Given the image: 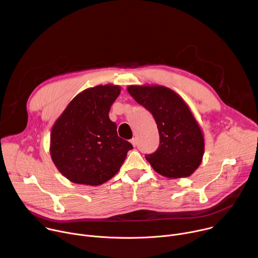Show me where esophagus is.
<instances>
[{
    "label": "esophagus",
    "instance_id": "1",
    "mask_svg": "<svg viewBox=\"0 0 258 258\" xmlns=\"http://www.w3.org/2000/svg\"><path fill=\"white\" fill-rule=\"evenodd\" d=\"M131 143H132V144H133V146L135 147V146L137 145V139H136V138H133V139L131 140Z\"/></svg>",
    "mask_w": 258,
    "mask_h": 258
}]
</instances>
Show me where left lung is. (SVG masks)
I'll use <instances>...</instances> for the list:
<instances>
[{"mask_svg": "<svg viewBox=\"0 0 258 258\" xmlns=\"http://www.w3.org/2000/svg\"><path fill=\"white\" fill-rule=\"evenodd\" d=\"M127 92L149 110L157 124L160 144L157 151L146 155L147 161L165 177L190 176L202 162L205 143L188 104L163 86H128Z\"/></svg>", "mask_w": 258, "mask_h": 258, "instance_id": "obj_1", "label": "left lung"}]
</instances>
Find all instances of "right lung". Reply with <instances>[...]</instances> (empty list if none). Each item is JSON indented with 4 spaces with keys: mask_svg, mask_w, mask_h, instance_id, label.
Segmentation results:
<instances>
[{
    "mask_svg": "<svg viewBox=\"0 0 258 258\" xmlns=\"http://www.w3.org/2000/svg\"><path fill=\"white\" fill-rule=\"evenodd\" d=\"M121 88H89L73 98L51 131L50 154L57 169L70 181L99 186L113 177L133 145L117 136L109 118L110 107Z\"/></svg>",
    "mask_w": 258,
    "mask_h": 258,
    "instance_id": "right-lung-1",
    "label": "right lung"
}]
</instances>
